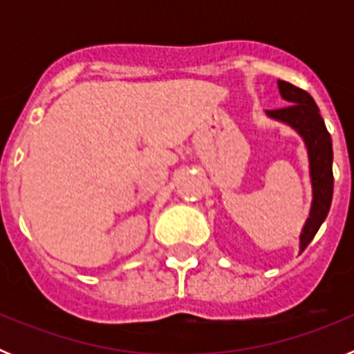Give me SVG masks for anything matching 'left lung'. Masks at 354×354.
Returning <instances> with one entry per match:
<instances>
[{
  "instance_id": "obj_1",
  "label": "left lung",
  "mask_w": 354,
  "mask_h": 354,
  "mask_svg": "<svg viewBox=\"0 0 354 354\" xmlns=\"http://www.w3.org/2000/svg\"><path fill=\"white\" fill-rule=\"evenodd\" d=\"M278 92L287 108L271 109L266 115L271 120L282 122L301 136L308 156V171L312 184V204L308 218L299 234V253L310 245L319 227L326 220L333 196V147L324 120L312 95L305 90L278 80Z\"/></svg>"
}]
</instances>
